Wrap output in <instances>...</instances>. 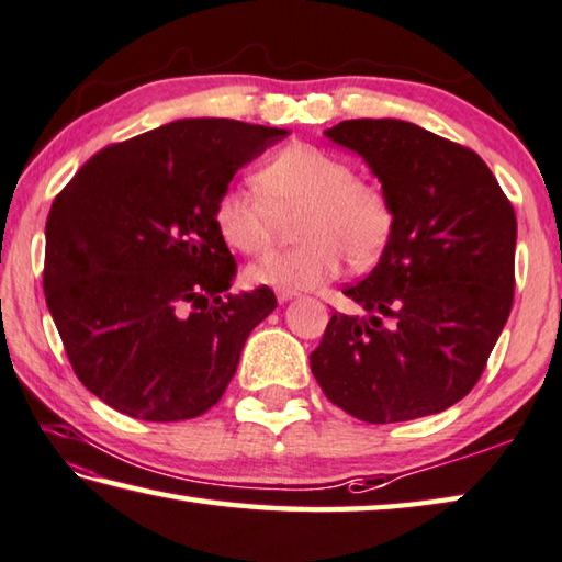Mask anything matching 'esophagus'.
<instances>
[{
	"label": "esophagus",
	"mask_w": 562,
	"mask_h": 562,
	"mask_svg": "<svg viewBox=\"0 0 562 562\" xmlns=\"http://www.w3.org/2000/svg\"><path fill=\"white\" fill-rule=\"evenodd\" d=\"M274 294H278V302H280V304H284V302H290V300L297 297V292H294V290H278Z\"/></svg>",
	"instance_id": "esophagus-1"
}]
</instances>
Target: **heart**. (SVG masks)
I'll return each mask as SVG.
<instances>
[{"label": "heart", "mask_w": 562, "mask_h": 562, "mask_svg": "<svg viewBox=\"0 0 562 562\" xmlns=\"http://www.w3.org/2000/svg\"><path fill=\"white\" fill-rule=\"evenodd\" d=\"M255 183H228L213 203V221L226 246L260 255L272 246L274 218L297 211L294 250L270 252L250 265V280L278 290H316L339 278L344 255L369 268L393 233L395 213L381 187L356 179L341 157L312 145H290L272 155Z\"/></svg>", "instance_id": "obj_1"}]
</instances>
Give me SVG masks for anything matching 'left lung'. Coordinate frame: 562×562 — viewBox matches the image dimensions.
<instances>
[{
	"label": "left lung",
	"mask_w": 562,
	"mask_h": 562,
	"mask_svg": "<svg viewBox=\"0 0 562 562\" xmlns=\"http://www.w3.org/2000/svg\"><path fill=\"white\" fill-rule=\"evenodd\" d=\"M356 151L395 213L381 260L346 288L310 356L324 395L363 423L415 420L472 391L514 304L516 213L469 147L403 120L324 132Z\"/></svg>",
	"instance_id": "1"
}]
</instances>
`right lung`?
<instances>
[{"label":"right lung","instance_id":"obj_1","mask_svg":"<svg viewBox=\"0 0 562 562\" xmlns=\"http://www.w3.org/2000/svg\"><path fill=\"white\" fill-rule=\"evenodd\" d=\"M288 130L175 120L100 149L54 199L44 292L78 381L137 420L221 401L278 300L228 294L236 260L213 221L233 175Z\"/></svg>","mask_w":562,"mask_h":562}]
</instances>
